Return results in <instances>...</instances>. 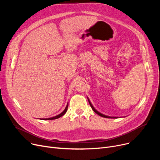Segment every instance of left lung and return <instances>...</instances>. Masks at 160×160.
I'll list each match as a JSON object with an SVG mask.
<instances>
[{
	"label": "left lung",
	"instance_id": "1",
	"mask_svg": "<svg viewBox=\"0 0 160 160\" xmlns=\"http://www.w3.org/2000/svg\"><path fill=\"white\" fill-rule=\"evenodd\" d=\"M88 101H89V104H90V106H91V108H92V110H93L97 114H98V115H100V117H105V118H117V117H110V116H107V115H103V114H102V113H100V112H98L97 110H96L95 109V108L93 106V105L91 104V102L89 101V100L88 99Z\"/></svg>",
	"mask_w": 160,
	"mask_h": 160
}]
</instances>
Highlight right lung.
I'll return each instance as SVG.
<instances>
[{
    "label": "right lung",
    "instance_id": "obj_1",
    "mask_svg": "<svg viewBox=\"0 0 160 160\" xmlns=\"http://www.w3.org/2000/svg\"><path fill=\"white\" fill-rule=\"evenodd\" d=\"M67 108H68V103H67V106H66V107H65V110H64L61 113H60V114L56 115V116H55V117H50V118H47V119H43V120H54V119H56L60 118V117H61L62 116H63V115L67 112Z\"/></svg>",
    "mask_w": 160,
    "mask_h": 160
}]
</instances>
